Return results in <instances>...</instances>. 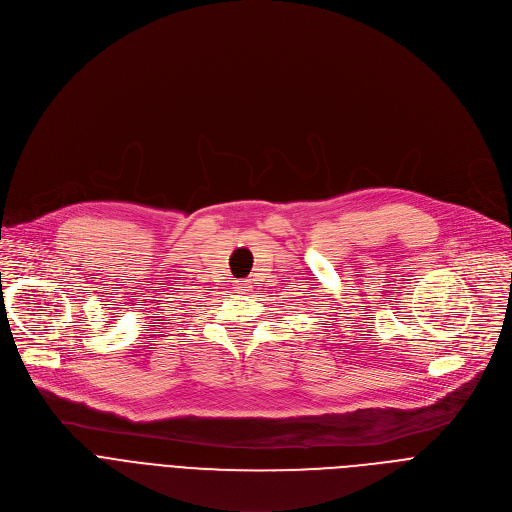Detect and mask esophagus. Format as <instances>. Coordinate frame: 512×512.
I'll return each mask as SVG.
<instances>
[{"instance_id":"esophagus-1","label":"esophagus","mask_w":512,"mask_h":512,"mask_svg":"<svg viewBox=\"0 0 512 512\" xmlns=\"http://www.w3.org/2000/svg\"><path fill=\"white\" fill-rule=\"evenodd\" d=\"M249 281L247 283H237V291H249Z\"/></svg>"}]
</instances>
